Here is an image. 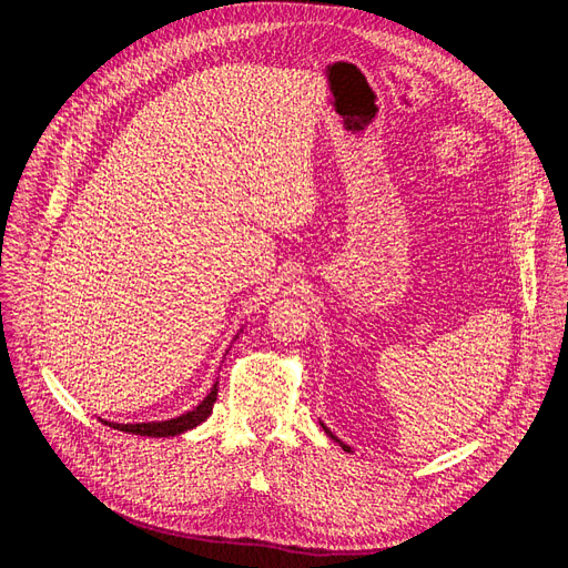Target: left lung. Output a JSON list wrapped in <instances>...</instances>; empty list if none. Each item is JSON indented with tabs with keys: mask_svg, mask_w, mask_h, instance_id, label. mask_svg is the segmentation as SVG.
<instances>
[{
	"mask_svg": "<svg viewBox=\"0 0 568 568\" xmlns=\"http://www.w3.org/2000/svg\"><path fill=\"white\" fill-rule=\"evenodd\" d=\"M322 428H324V434H326V436H329V438H332V440H336V443H338V445H341V448H343V450H346V453H351V448H348V445H346V443H341V440H338V438H336V436H334V434H332V432H329V428H326V426H324V424H322Z\"/></svg>",
	"mask_w": 568,
	"mask_h": 568,
	"instance_id": "8db88e82",
	"label": "left lung"
}]
</instances>
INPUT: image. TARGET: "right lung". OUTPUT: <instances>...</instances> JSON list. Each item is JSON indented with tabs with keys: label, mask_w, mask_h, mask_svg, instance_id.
Listing matches in <instances>:
<instances>
[{
	"label": "right lung",
	"mask_w": 568,
	"mask_h": 568,
	"mask_svg": "<svg viewBox=\"0 0 568 568\" xmlns=\"http://www.w3.org/2000/svg\"><path fill=\"white\" fill-rule=\"evenodd\" d=\"M217 400V382L213 384L211 393L205 395V398L192 409V412H184V415L175 417V419H168V422H146V424H111L109 426L118 428V432H125V434H134V436H151V438H168V436H180L189 428L199 426L201 422H205L211 417L213 405Z\"/></svg>",
	"instance_id": "add662e5"
}]
</instances>
